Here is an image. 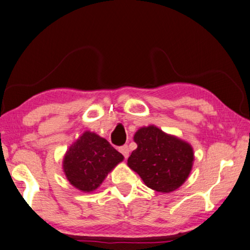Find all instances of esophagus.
<instances>
[{
    "instance_id": "esophagus-1",
    "label": "esophagus",
    "mask_w": 250,
    "mask_h": 250,
    "mask_svg": "<svg viewBox=\"0 0 250 250\" xmlns=\"http://www.w3.org/2000/svg\"><path fill=\"white\" fill-rule=\"evenodd\" d=\"M119 151H120V153H122V155H124L125 159L129 156V146H120L119 147Z\"/></svg>"
}]
</instances>
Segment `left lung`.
Listing matches in <instances>:
<instances>
[{
    "label": "left lung",
    "mask_w": 250,
    "mask_h": 250,
    "mask_svg": "<svg viewBox=\"0 0 250 250\" xmlns=\"http://www.w3.org/2000/svg\"><path fill=\"white\" fill-rule=\"evenodd\" d=\"M138 147L128 166L156 192L170 193L184 183L192 170L194 153L188 142L164 133L155 125L143 126L133 137Z\"/></svg>",
    "instance_id": "left-lung-1"
}]
</instances>
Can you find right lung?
<instances>
[{
	"mask_svg": "<svg viewBox=\"0 0 250 250\" xmlns=\"http://www.w3.org/2000/svg\"><path fill=\"white\" fill-rule=\"evenodd\" d=\"M122 160L124 155L105 139L86 131L67 150L62 168L71 185L82 192H92Z\"/></svg>",
	"mask_w": 250,
	"mask_h": 250,
	"instance_id": "right-lung-1",
	"label": "right lung"
}]
</instances>
